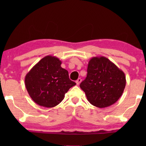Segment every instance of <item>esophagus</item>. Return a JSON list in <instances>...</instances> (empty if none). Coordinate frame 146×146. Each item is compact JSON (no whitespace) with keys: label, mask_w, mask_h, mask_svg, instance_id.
<instances>
[{"label":"esophagus","mask_w":146,"mask_h":146,"mask_svg":"<svg viewBox=\"0 0 146 146\" xmlns=\"http://www.w3.org/2000/svg\"><path fill=\"white\" fill-rule=\"evenodd\" d=\"M81 81H82V80H81V78H79L77 79V80H76V84H77V85H79V84H80Z\"/></svg>","instance_id":"obj_1"}]
</instances>
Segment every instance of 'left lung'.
I'll return each mask as SVG.
<instances>
[{
  "instance_id": "1",
  "label": "left lung",
  "mask_w": 146,
  "mask_h": 146,
  "mask_svg": "<svg viewBox=\"0 0 146 146\" xmlns=\"http://www.w3.org/2000/svg\"><path fill=\"white\" fill-rule=\"evenodd\" d=\"M87 76L80 83L88 100L97 108L113 105L122 96L126 80L124 73L104 56L89 61Z\"/></svg>"
}]
</instances>
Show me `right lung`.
Returning <instances> with one entry per match:
<instances>
[{
  "instance_id": "add662e5",
  "label": "right lung",
  "mask_w": 146,
  "mask_h": 146,
  "mask_svg": "<svg viewBox=\"0 0 146 146\" xmlns=\"http://www.w3.org/2000/svg\"><path fill=\"white\" fill-rule=\"evenodd\" d=\"M61 64L57 57L48 55L26 74V90L38 105L55 107L63 100L70 88L76 85L69 78L68 71L61 67Z\"/></svg>"
}]
</instances>
